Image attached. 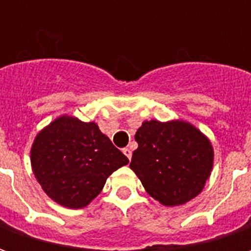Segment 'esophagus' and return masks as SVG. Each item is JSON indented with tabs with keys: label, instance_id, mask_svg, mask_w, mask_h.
Returning <instances> with one entry per match:
<instances>
[{
	"label": "esophagus",
	"instance_id": "esophagus-1",
	"mask_svg": "<svg viewBox=\"0 0 251 251\" xmlns=\"http://www.w3.org/2000/svg\"><path fill=\"white\" fill-rule=\"evenodd\" d=\"M124 154H125L126 157L130 160V158H131V149H130V148H125V149H124Z\"/></svg>",
	"mask_w": 251,
	"mask_h": 251
}]
</instances>
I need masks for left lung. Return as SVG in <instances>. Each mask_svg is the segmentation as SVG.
<instances>
[{
	"label": "left lung",
	"instance_id": "left-lung-1",
	"mask_svg": "<svg viewBox=\"0 0 251 251\" xmlns=\"http://www.w3.org/2000/svg\"><path fill=\"white\" fill-rule=\"evenodd\" d=\"M134 138L138 148L130 168L152 198L164 205H180L200 194L210 177L214 153L196 127L183 121H147Z\"/></svg>",
	"mask_w": 251,
	"mask_h": 251
}]
</instances>
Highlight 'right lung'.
Masks as SVG:
<instances>
[{"label":"right lung","instance_id":"1","mask_svg":"<svg viewBox=\"0 0 251 251\" xmlns=\"http://www.w3.org/2000/svg\"><path fill=\"white\" fill-rule=\"evenodd\" d=\"M30 161L44 192L68 208L86 207L110 175L129 163L97 124L72 117L57 118L37 134Z\"/></svg>","mask_w":251,"mask_h":251}]
</instances>
